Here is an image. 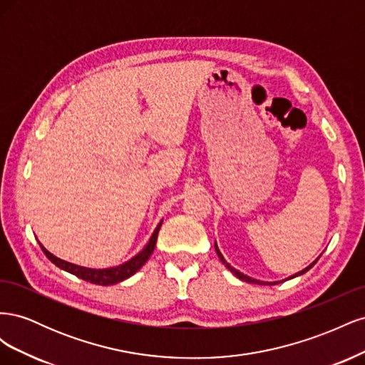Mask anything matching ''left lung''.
<instances>
[{"mask_svg":"<svg viewBox=\"0 0 365 365\" xmlns=\"http://www.w3.org/2000/svg\"><path fill=\"white\" fill-rule=\"evenodd\" d=\"M215 248H216V252H217V257L220 259V262H222L224 264H225V267L231 271V272H233L235 275H236V277L237 279H240V280H244V282H248V283H257V284H277V283H280V282H274V283H264V282H260V280H256V279H251V277H248V275H245V274H242L240 271H237V269H235L233 267H231V264H228L227 262H225V259H224V256H222V254H220V251H219V248H217V245H215ZM319 259V257H318ZM317 259V260H318ZM317 260L314 262V263H311V264H309V267H306L303 271H300V272H297V274H294V275H291V277L289 279H294V277H297V275H302V274H304L306 271H309V269H311L312 267H314V264L317 263Z\"/></svg>","mask_w":365,"mask_h":365,"instance_id":"8db88e82","label":"left lung"}]
</instances>
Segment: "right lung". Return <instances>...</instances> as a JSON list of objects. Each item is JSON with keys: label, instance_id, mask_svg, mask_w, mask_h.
Listing matches in <instances>:
<instances>
[{"label": "right lung", "instance_id": "right-lung-1", "mask_svg": "<svg viewBox=\"0 0 365 365\" xmlns=\"http://www.w3.org/2000/svg\"><path fill=\"white\" fill-rule=\"evenodd\" d=\"M163 224V220L158 224V227L155 228V231H153L152 237L149 239L148 245L143 248L137 256L132 257L130 260L125 262L118 264V267H114V268H106V269H93V268H85V267H79V264H74V263H70V262H65L56 256H53V254L50 251H47L46 248H43L41 244V248L43 251V254L56 264L58 268L67 271L70 274H74L76 277H79L85 282H90V283H94V284H102V286H109V284H115L118 282H123L126 279H129L130 275H134L143 264H145L148 262V259L150 257V254L153 252V248H155V244H157V237H158V231H160V227Z\"/></svg>", "mask_w": 365, "mask_h": 365}]
</instances>
